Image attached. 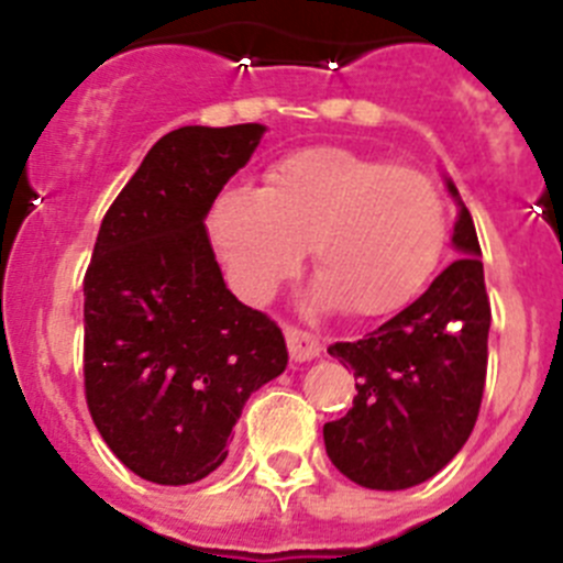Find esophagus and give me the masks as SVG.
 <instances>
[{
  "instance_id": "1",
  "label": "esophagus",
  "mask_w": 563,
  "mask_h": 563,
  "mask_svg": "<svg viewBox=\"0 0 563 563\" xmlns=\"http://www.w3.org/2000/svg\"><path fill=\"white\" fill-rule=\"evenodd\" d=\"M285 338H287V350H290L292 361L305 363L321 355V341H318L312 332L298 330V327H285Z\"/></svg>"
}]
</instances>
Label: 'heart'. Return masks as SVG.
<instances>
[{
  "label": "heart",
  "instance_id": "1",
  "mask_svg": "<svg viewBox=\"0 0 563 563\" xmlns=\"http://www.w3.org/2000/svg\"><path fill=\"white\" fill-rule=\"evenodd\" d=\"M208 236L247 301H265L310 245L312 301H338L350 316H386L434 271L445 202L420 168L310 146L273 163L265 188H222L208 211Z\"/></svg>",
  "mask_w": 563,
  "mask_h": 563
}]
</instances>
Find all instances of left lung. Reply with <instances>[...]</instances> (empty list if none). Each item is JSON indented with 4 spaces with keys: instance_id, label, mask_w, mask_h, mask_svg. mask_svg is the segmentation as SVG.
Instances as JSON below:
<instances>
[{
    "instance_id": "1",
    "label": "left lung",
    "mask_w": 563,
    "mask_h": 563,
    "mask_svg": "<svg viewBox=\"0 0 563 563\" xmlns=\"http://www.w3.org/2000/svg\"><path fill=\"white\" fill-rule=\"evenodd\" d=\"M460 253L417 301L330 355L352 366L355 402L324 426L332 465L372 490H406L449 465L474 431L487 372L490 305L479 239L454 180L442 174Z\"/></svg>"
}]
</instances>
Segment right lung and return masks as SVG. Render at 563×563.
<instances>
[{"label":"right lung","mask_w":563,"mask_h":563,"mask_svg":"<svg viewBox=\"0 0 563 563\" xmlns=\"http://www.w3.org/2000/svg\"><path fill=\"white\" fill-rule=\"evenodd\" d=\"M262 123L180 126L107 211L84 276V386L112 454L154 485L225 462L247 397L287 369L285 335L228 290L208 211Z\"/></svg>","instance_id":"obj_1"}]
</instances>
